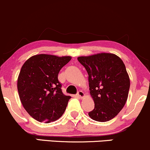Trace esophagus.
Returning a JSON list of instances; mask_svg holds the SVG:
<instances>
[{"label": "esophagus", "instance_id": "1", "mask_svg": "<svg viewBox=\"0 0 150 150\" xmlns=\"http://www.w3.org/2000/svg\"><path fill=\"white\" fill-rule=\"evenodd\" d=\"M77 96L80 98H83V97H84L85 94L82 91H79L78 93H77Z\"/></svg>", "mask_w": 150, "mask_h": 150}]
</instances>
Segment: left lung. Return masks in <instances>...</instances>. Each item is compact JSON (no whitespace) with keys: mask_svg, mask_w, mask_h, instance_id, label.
<instances>
[{"mask_svg":"<svg viewBox=\"0 0 150 150\" xmlns=\"http://www.w3.org/2000/svg\"><path fill=\"white\" fill-rule=\"evenodd\" d=\"M78 61L87 71L90 95L94 101V109L88 116L97 122L111 120L123 109L128 98L130 80L125 64L110 53L79 56Z\"/></svg>","mask_w":150,"mask_h":150,"instance_id":"1","label":"left lung"}]
</instances>
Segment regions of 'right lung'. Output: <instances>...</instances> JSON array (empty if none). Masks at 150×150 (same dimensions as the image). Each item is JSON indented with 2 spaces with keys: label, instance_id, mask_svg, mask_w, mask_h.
Returning a JSON list of instances; mask_svg holds the SVG:
<instances>
[{
  "label": "right lung",
  "instance_id": "1",
  "mask_svg": "<svg viewBox=\"0 0 150 150\" xmlns=\"http://www.w3.org/2000/svg\"><path fill=\"white\" fill-rule=\"evenodd\" d=\"M71 56L37 54L22 66L17 87L22 105L30 117L45 123L59 120L67 109L70 96L62 91L58 74Z\"/></svg>",
  "mask_w": 150,
  "mask_h": 150
}]
</instances>
